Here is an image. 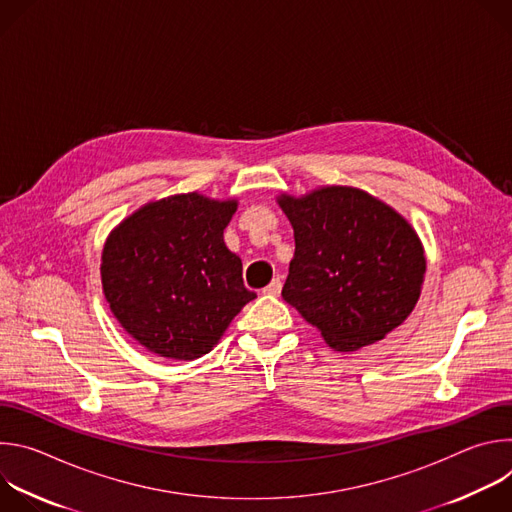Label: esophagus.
I'll list each match as a JSON object with an SVG mask.
<instances>
[{
  "label": "esophagus",
  "instance_id": "esophagus-1",
  "mask_svg": "<svg viewBox=\"0 0 512 512\" xmlns=\"http://www.w3.org/2000/svg\"><path fill=\"white\" fill-rule=\"evenodd\" d=\"M281 285H283L281 279L275 277V279L263 289V294H265V296H279V294H281Z\"/></svg>",
  "mask_w": 512,
  "mask_h": 512
}]
</instances>
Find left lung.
Returning a JSON list of instances; mask_svg holds the SVG:
<instances>
[{
	"instance_id": "left-lung-1",
	"label": "left lung",
	"mask_w": 512,
	"mask_h": 512,
	"mask_svg": "<svg viewBox=\"0 0 512 512\" xmlns=\"http://www.w3.org/2000/svg\"><path fill=\"white\" fill-rule=\"evenodd\" d=\"M296 237L281 296L324 340L350 352L373 344L413 312L423 247L401 214L358 188L281 196Z\"/></svg>"
}]
</instances>
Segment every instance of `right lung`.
<instances>
[{
  "instance_id": "add662e5",
  "label": "right lung",
  "mask_w": 512,
  "mask_h": 512,
  "mask_svg": "<svg viewBox=\"0 0 512 512\" xmlns=\"http://www.w3.org/2000/svg\"><path fill=\"white\" fill-rule=\"evenodd\" d=\"M235 210V200L178 194L139 208L111 233L103 291L141 346L174 360L198 358L257 298L223 241Z\"/></svg>"
}]
</instances>
